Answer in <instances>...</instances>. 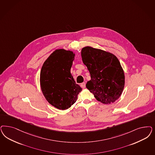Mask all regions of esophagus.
<instances>
[{"label": "esophagus", "instance_id": "1", "mask_svg": "<svg viewBox=\"0 0 155 155\" xmlns=\"http://www.w3.org/2000/svg\"><path fill=\"white\" fill-rule=\"evenodd\" d=\"M80 86H81V88H84L85 87V83H82L80 84Z\"/></svg>", "mask_w": 155, "mask_h": 155}]
</instances>
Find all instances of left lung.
<instances>
[{
    "label": "left lung",
    "instance_id": "8db88e82",
    "mask_svg": "<svg viewBox=\"0 0 155 155\" xmlns=\"http://www.w3.org/2000/svg\"><path fill=\"white\" fill-rule=\"evenodd\" d=\"M81 55L91 78L86 84L87 88L101 103H114L125 84L124 72L119 60L112 53L89 46L82 48Z\"/></svg>",
    "mask_w": 155,
    "mask_h": 155
}]
</instances>
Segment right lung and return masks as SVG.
Segmentation results:
<instances>
[{
	"label": "right lung",
	"mask_w": 155,
	"mask_h": 155,
	"mask_svg": "<svg viewBox=\"0 0 155 155\" xmlns=\"http://www.w3.org/2000/svg\"><path fill=\"white\" fill-rule=\"evenodd\" d=\"M75 56L70 50H56L45 60L41 69L42 93L50 104L59 110L70 108L82 91L71 74Z\"/></svg>",
	"instance_id": "right-lung-1"
}]
</instances>
